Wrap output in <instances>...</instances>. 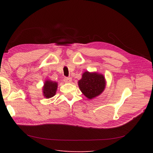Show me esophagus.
I'll use <instances>...</instances> for the list:
<instances>
[{
  "label": "esophagus",
  "instance_id": "obj_1",
  "mask_svg": "<svg viewBox=\"0 0 153 153\" xmlns=\"http://www.w3.org/2000/svg\"><path fill=\"white\" fill-rule=\"evenodd\" d=\"M64 82L65 83H69L71 82V77H65L64 79Z\"/></svg>",
  "mask_w": 153,
  "mask_h": 153
}]
</instances>
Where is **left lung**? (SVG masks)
<instances>
[{
  "label": "left lung",
  "mask_w": 153,
  "mask_h": 153,
  "mask_svg": "<svg viewBox=\"0 0 153 153\" xmlns=\"http://www.w3.org/2000/svg\"><path fill=\"white\" fill-rule=\"evenodd\" d=\"M106 85L104 75L93 71H86L82 74V79L78 81V86L82 93L88 99H93L99 96Z\"/></svg>",
  "instance_id": "8db88e82"
}]
</instances>
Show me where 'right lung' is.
<instances>
[{"instance_id": "1", "label": "right lung", "mask_w": 153, "mask_h": 153, "mask_svg": "<svg viewBox=\"0 0 153 153\" xmlns=\"http://www.w3.org/2000/svg\"><path fill=\"white\" fill-rule=\"evenodd\" d=\"M58 82L51 79H46L43 86V95L45 98L50 99L56 95Z\"/></svg>"}]
</instances>
